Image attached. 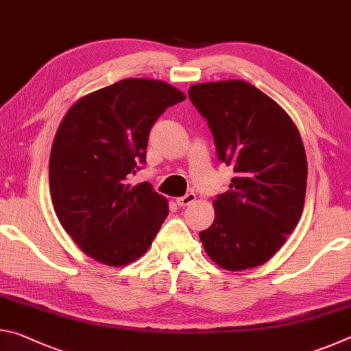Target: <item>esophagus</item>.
Here are the masks:
<instances>
[{"label":"esophagus","instance_id":"34e87169","mask_svg":"<svg viewBox=\"0 0 351 351\" xmlns=\"http://www.w3.org/2000/svg\"><path fill=\"white\" fill-rule=\"evenodd\" d=\"M195 199H197V195H195L193 192H190V193H187V195H184V197L178 198V199H176V204L180 206V207H186V206H189V204H192Z\"/></svg>","mask_w":351,"mask_h":351}]
</instances>
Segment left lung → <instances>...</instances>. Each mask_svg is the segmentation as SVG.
<instances>
[{
    "mask_svg": "<svg viewBox=\"0 0 351 351\" xmlns=\"http://www.w3.org/2000/svg\"><path fill=\"white\" fill-rule=\"evenodd\" d=\"M207 121L217 156L232 165L229 190L213 201L215 219L199 239L229 271L268 261L299 223L306 192V156L299 130L269 96L243 80L189 88Z\"/></svg>",
    "mask_w": 351,
    "mask_h": 351,
    "instance_id": "obj_1",
    "label": "left lung"
}]
</instances>
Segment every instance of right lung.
Segmentation results:
<instances>
[{"mask_svg":"<svg viewBox=\"0 0 351 351\" xmlns=\"http://www.w3.org/2000/svg\"><path fill=\"white\" fill-rule=\"evenodd\" d=\"M186 96L161 80L125 79L71 106L49 158L52 204L83 252L105 265L138 260L169 215L150 182L128 176L145 164L148 134Z\"/></svg>","mask_w":351,"mask_h":351,"instance_id":"1","label":"right lung"}]
</instances>
